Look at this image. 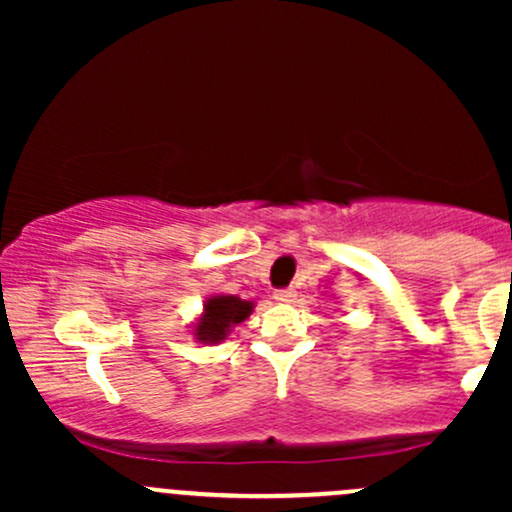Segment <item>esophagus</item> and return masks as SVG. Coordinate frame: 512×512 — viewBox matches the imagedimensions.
<instances>
[{"instance_id":"esophagus-1","label":"esophagus","mask_w":512,"mask_h":512,"mask_svg":"<svg viewBox=\"0 0 512 512\" xmlns=\"http://www.w3.org/2000/svg\"><path fill=\"white\" fill-rule=\"evenodd\" d=\"M274 301H276V303H293V301H296V291H293V289H281V291H276V293H274Z\"/></svg>"}]
</instances>
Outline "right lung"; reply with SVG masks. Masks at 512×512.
I'll return each mask as SVG.
<instances>
[{
	"mask_svg": "<svg viewBox=\"0 0 512 512\" xmlns=\"http://www.w3.org/2000/svg\"><path fill=\"white\" fill-rule=\"evenodd\" d=\"M255 301H243L231 293H211L202 303V313L190 325L192 339L199 344H221L233 327L245 322L252 315Z\"/></svg>",
	"mask_w": 512,
	"mask_h": 512,
	"instance_id": "add662e5",
	"label": "right lung"
}]
</instances>
